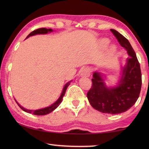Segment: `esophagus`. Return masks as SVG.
<instances>
[{
    "instance_id": "obj_1",
    "label": "esophagus",
    "mask_w": 149,
    "mask_h": 149,
    "mask_svg": "<svg viewBox=\"0 0 149 149\" xmlns=\"http://www.w3.org/2000/svg\"><path fill=\"white\" fill-rule=\"evenodd\" d=\"M90 73H91V70L88 67L84 68H83L81 70L80 76L83 77H87L90 75Z\"/></svg>"
}]
</instances>
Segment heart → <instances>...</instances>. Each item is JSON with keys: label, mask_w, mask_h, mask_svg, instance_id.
<instances>
[{"label": "heart", "mask_w": 149, "mask_h": 149, "mask_svg": "<svg viewBox=\"0 0 149 149\" xmlns=\"http://www.w3.org/2000/svg\"><path fill=\"white\" fill-rule=\"evenodd\" d=\"M109 42H110V41L108 39H102L101 40V41H100V43H101L102 46L104 47H107V45L109 44ZM116 50V48L114 45H112V46H111V47L110 48L108 53H109L110 55H112L115 53Z\"/></svg>", "instance_id": "obj_1"}]
</instances>
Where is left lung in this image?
<instances>
[{
  "label": "left lung",
  "mask_w": 149,
  "mask_h": 149,
  "mask_svg": "<svg viewBox=\"0 0 149 149\" xmlns=\"http://www.w3.org/2000/svg\"><path fill=\"white\" fill-rule=\"evenodd\" d=\"M110 31L121 46L127 51L128 57L122 67L120 77L114 87H108L102 74L95 72L93 85L87 97L93 108L99 112L117 114L124 112L135 104L140 94L142 79L140 64L129 41L115 29Z\"/></svg>",
  "instance_id": "1"
}]
</instances>
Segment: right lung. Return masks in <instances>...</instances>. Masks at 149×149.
I'll use <instances>...</instances> for the list:
<instances>
[{
	"label": "right lung",
	"mask_w": 149,
	"mask_h": 149,
	"mask_svg": "<svg viewBox=\"0 0 149 149\" xmlns=\"http://www.w3.org/2000/svg\"><path fill=\"white\" fill-rule=\"evenodd\" d=\"M53 31V30L52 29H47V28H40L38 29H36L35 30V31H32L31 33H30L27 35V37H26V39L28 38L30 36H33V35H37V34H47L48 33H51ZM72 81H70L68 82L67 84H65V85L63 87V89H62V91L61 95H60V97L58 99V100H56V102H54L53 104H51L49 107H45L44 108H41V109H38V110H28V109H26V108H24L23 107H22L21 105H20L18 102H17L16 100V102L17 104V105L19 106V107L22 108V110H23L24 112H27V113H30V114H34V115H37V116H43V115H46L49 114L52 111L54 110L56 108L58 107V106L60 104V103L62 102V99H63V97H64L65 91H66V89L69 86L70 84V82H71Z\"/></svg>",
	"instance_id": "add662e5"
}]
</instances>
